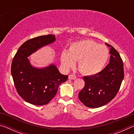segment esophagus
Returning <instances> with one entry per match:
<instances>
[{
    "label": "esophagus",
    "instance_id": "esophagus-1",
    "mask_svg": "<svg viewBox=\"0 0 134 134\" xmlns=\"http://www.w3.org/2000/svg\"><path fill=\"white\" fill-rule=\"evenodd\" d=\"M76 79V76L75 75H73V74H70L69 76V79L70 80H75Z\"/></svg>",
    "mask_w": 134,
    "mask_h": 134
}]
</instances>
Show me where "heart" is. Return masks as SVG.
Here are the masks:
<instances>
[{
  "label": "heart",
  "instance_id": "heart-1",
  "mask_svg": "<svg viewBox=\"0 0 134 134\" xmlns=\"http://www.w3.org/2000/svg\"><path fill=\"white\" fill-rule=\"evenodd\" d=\"M108 58L107 47L89 40L73 42L69 51L64 49L61 53V62L65 69L74 67L76 61H79V70L87 76L95 75L102 71Z\"/></svg>",
  "mask_w": 134,
  "mask_h": 134
}]
</instances>
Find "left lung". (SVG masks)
<instances>
[{"instance_id":"1","label":"left lung","mask_w":134,"mask_h":134,"mask_svg":"<svg viewBox=\"0 0 134 134\" xmlns=\"http://www.w3.org/2000/svg\"><path fill=\"white\" fill-rule=\"evenodd\" d=\"M109 63L102 71L93 76L83 77L85 85L79 92V98L88 108L105 105L116 96L124 77V64L116 49L110 45Z\"/></svg>"}]
</instances>
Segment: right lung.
<instances>
[{
    "instance_id": "add662e5",
    "label": "right lung",
    "mask_w": 134,
    "mask_h": 134,
    "mask_svg": "<svg viewBox=\"0 0 134 134\" xmlns=\"http://www.w3.org/2000/svg\"><path fill=\"white\" fill-rule=\"evenodd\" d=\"M55 41L54 35L37 37L25 42L16 53L11 65V74L18 93L27 102L41 106L55 96L60 84L67 80L57 67L51 64L44 68L31 65L28 57Z\"/></svg>"
}]
</instances>
